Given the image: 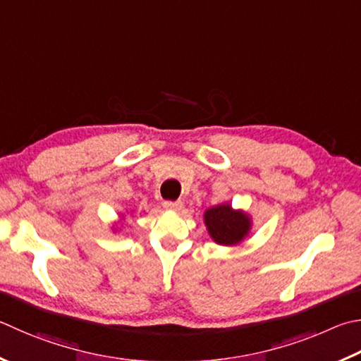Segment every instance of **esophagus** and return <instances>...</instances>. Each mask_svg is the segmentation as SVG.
<instances>
[{"label":"esophagus","mask_w":361,"mask_h":361,"mask_svg":"<svg viewBox=\"0 0 361 361\" xmlns=\"http://www.w3.org/2000/svg\"><path fill=\"white\" fill-rule=\"evenodd\" d=\"M183 203L180 200H166L164 202V208L166 209H172V212H178V209H181Z\"/></svg>","instance_id":"esophagus-1"}]
</instances>
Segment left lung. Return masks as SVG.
<instances>
[{"label":"left lung","instance_id":"8db88e82","mask_svg":"<svg viewBox=\"0 0 361 361\" xmlns=\"http://www.w3.org/2000/svg\"><path fill=\"white\" fill-rule=\"evenodd\" d=\"M205 224L216 243L232 246L246 237L251 222L245 213L233 212L228 205H218L207 209Z\"/></svg>","mask_w":361,"mask_h":361}]
</instances>
